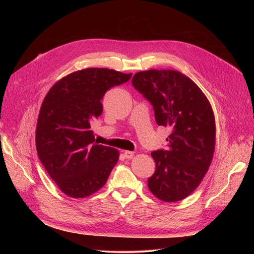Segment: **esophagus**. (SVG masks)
Returning a JSON list of instances; mask_svg holds the SVG:
<instances>
[{"label":"esophagus","instance_id":"1","mask_svg":"<svg viewBox=\"0 0 254 254\" xmlns=\"http://www.w3.org/2000/svg\"><path fill=\"white\" fill-rule=\"evenodd\" d=\"M124 155H125V157H126L127 159H131V158L133 157L134 153L131 152V151H126V152L124 153Z\"/></svg>","mask_w":254,"mask_h":254}]
</instances>
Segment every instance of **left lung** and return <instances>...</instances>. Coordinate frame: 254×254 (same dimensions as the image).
I'll return each instance as SVG.
<instances>
[{
    "label": "left lung",
    "instance_id": "left-lung-1",
    "mask_svg": "<svg viewBox=\"0 0 254 254\" xmlns=\"http://www.w3.org/2000/svg\"><path fill=\"white\" fill-rule=\"evenodd\" d=\"M131 83L152 103L157 124L171 129L167 150L151 154L156 171L148 187L164 202L183 200L200 185L213 159L212 106L199 86L177 70L140 71Z\"/></svg>",
    "mask_w": 254,
    "mask_h": 254
}]
</instances>
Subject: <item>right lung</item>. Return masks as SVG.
I'll return each mask as SVG.
<instances>
[{
    "mask_svg": "<svg viewBox=\"0 0 254 254\" xmlns=\"http://www.w3.org/2000/svg\"><path fill=\"white\" fill-rule=\"evenodd\" d=\"M131 73L107 68L78 70L46 94L36 127L38 157L58 188L72 198L101 189L119 161L118 150L97 144L90 124L102 113L104 93Z\"/></svg>",
    "mask_w": 254,
    "mask_h": 254,
    "instance_id": "add662e5",
    "label": "right lung"
}]
</instances>
